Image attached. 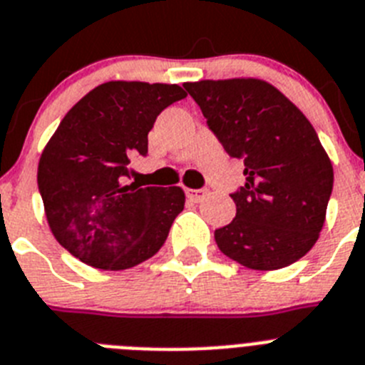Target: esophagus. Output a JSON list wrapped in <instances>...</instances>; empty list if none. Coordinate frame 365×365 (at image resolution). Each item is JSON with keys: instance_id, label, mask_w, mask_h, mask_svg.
Listing matches in <instances>:
<instances>
[{"instance_id": "34e87169", "label": "esophagus", "mask_w": 365, "mask_h": 365, "mask_svg": "<svg viewBox=\"0 0 365 365\" xmlns=\"http://www.w3.org/2000/svg\"><path fill=\"white\" fill-rule=\"evenodd\" d=\"M185 192L191 202H202L207 196V189H187Z\"/></svg>"}]
</instances>
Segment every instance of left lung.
Segmentation results:
<instances>
[{"label": "left lung", "mask_w": 365, "mask_h": 365, "mask_svg": "<svg viewBox=\"0 0 365 365\" xmlns=\"http://www.w3.org/2000/svg\"><path fill=\"white\" fill-rule=\"evenodd\" d=\"M183 86L227 154L244 160L246 183L231 195L235 218L215 231L218 250L252 270L299 261L318 240L334 182L314 126L261 78Z\"/></svg>", "instance_id": "1"}]
</instances>
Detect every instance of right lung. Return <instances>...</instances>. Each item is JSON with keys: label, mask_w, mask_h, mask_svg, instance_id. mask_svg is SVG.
<instances>
[{"label": "right lung", "mask_w": 365, "mask_h": 365, "mask_svg": "<svg viewBox=\"0 0 365 365\" xmlns=\"http://www.w3.org/2000/svg\"><path fill=\"white\" fill-rule=\"evenodd\" d=\"M187 97L178 84L110 81L60 121L38 163L47 224L73 257L126 270L156 255L183 211L182 187L126 185L132 156H147L161 110Z\"/></svg>", "instance_id": "1"}]
</instances>
